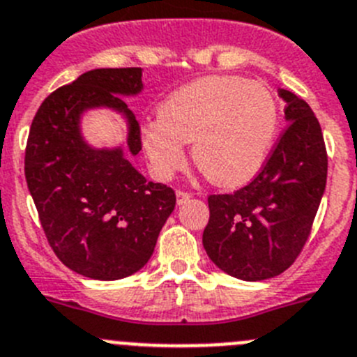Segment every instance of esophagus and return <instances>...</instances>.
<instances>
[{"instance_id": "esophagus-1", "label": "esophagus", "mask_w": 357, "mask_h": 357, "mask_svg": "<svg viewBox=\"0 0 357 357\" xmlns=\"http://www.w3.org/2000/svg\"><path fill=\"white\" fill-rule=\"evenodd\" d=\"M190 197H192L190 192H185V190L176 192V199H178V204H183V202H186Z\"/></svg>"}]
</instances>
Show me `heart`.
<instances>
[{
    "label": "heart",
    "mask_w": 357,
    "mask_h": 357,
    "mask_svg": "<svg viewBox=\"0 0 357 357\" xmlns=\"http://www.w3.org/2000/svg\"><path fill=\"white\" fill-rule=\"evenodd\" d=\"M279 124V108L265 85L238 76H206L179 86L144 126L146 156L160 178L183 165L194 142L199 171L218 186H238L265 165Z\"/></svg>",
    "instance_id": "b5f03b06"
}]
</instances>
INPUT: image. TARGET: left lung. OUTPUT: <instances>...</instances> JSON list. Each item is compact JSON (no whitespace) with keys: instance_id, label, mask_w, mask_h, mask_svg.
Instances as JSON below:
<instances>
[{"instance_id":"obj_1","label":"left lung","mask_w":357,"mask_h":357,"mask_svg":"<svg viewBox=\"0 0 357 357\" xmlns=\"http://www.w3.org/2000/svg\"><path fill=\"white\" fill-rule=\"evenodd\" d=\"M288 121L249 185L208 197L202 245L211 261L243 281L284 272L310 238L327 179V151L319 119L304 99L279 89Z\"/></svg>"}]
</instances>
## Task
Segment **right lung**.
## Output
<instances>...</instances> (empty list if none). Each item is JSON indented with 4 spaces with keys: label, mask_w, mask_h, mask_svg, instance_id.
Returning a JSON list of instances; mask_svg holds the SVG:
<instances>
[{
    "label": "right lung",
    "mask_w": 357,
    "mask_h": 357,
    "mask_svg": "<svg viewBox=\"0 0 357 357\" xmlns=\"http://www.w3.org/2000/svg\"><path fill=\"white\" fill-rule=\"evenodd\" d=\"M142 91V69H94L47 96L31 123L24 176L51 249L76 274L115 281L149 261L176 206L171 186L147 181L122 148L94 150L79 133L89 107L128 121V156L142 149L139 121L123 96Z\"/></svg>",
    "instance_id": "obj_1"
}]
</instances>
